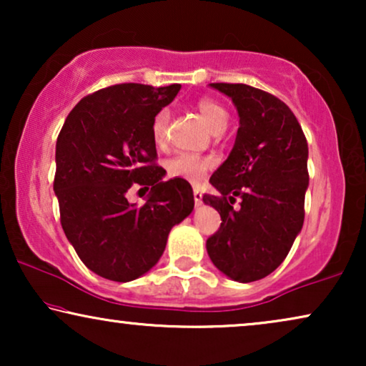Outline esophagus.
<instances>
[{
	"label": "esophagus",
	"instance_id": "obj_1",
	"mask_svg": "<svg viewBox=\"0 0 366 366\" xmlns=\"http://www.w3.org/2000/svg\"><path fill=\"white\" fill-rule=\"evenodd\" d=\"M193 197H194V204H197V207H199V204L203 203L202 192H199V188H194V189H193Z\"/></svg>",
	"mask_w": 366,
	"mask_h": 366
}]
</instances>
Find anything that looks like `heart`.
<instances>
[{
	"label": "heart",
	"mask_w": 366,
	"mask_h": 366,
	"mask_svg": "<svg viewBox=\"0 0 366 366\" xmlns=\"http://www.w3.org/2000/svg\"><path fill=\"white\" fill-rule=\"evenodd\" d=\"M194 109L202 114V118L207 122L209 129L214 134L222 133L229 122L228 109L223 107L217 99L203 97L197 99L194 103ZM169 123V112L168 109H162L153 119V139L157 144H163L167 139ZM212 167V159L198 157V154H178V157L172 158L167 164L169 177H177L188 179V182H199L204 174H207L208 168Z\"/></svg>",
	"instance_id": "heart-1"
}]
</instances>
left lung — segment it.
I'll use <instances>...</instances> for the list:
<instances>
[{"instance_id":"8db88e82","label":"left lung","mask_w":366,"mask_h":366,"mask_svg":"<svg viewBox=\"0 0 366 366\" xmlns=\"http://www.w3.org/2000/svg\"><path fill=\"white\" fill-rule=\"evenodd\" d=\"M209 86L232 98L239 128L232 153L209 178L218 194L203 197L222 217L207 252L234 282H257L282 264L302 232L308 143L292 109L273 94L242 83Z\"/></svg>"}]
</instances>
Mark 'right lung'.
Returning <instances> with one entry per match:
<instances>
[{
    "mask_svg": "<svg viewBox=\"0 0 366 366\" xmlns=\"http://www.w3.org/2000/svg\"><path fill=\"white\" fill-rule=\"evenodd\" d=\"M182 84L123 83L88 94L66 117L56 142L53 189L61 227L86 267L112 282H132L162 258L174 224L193 212L187 179L163 182L154 164L153 119ZM133 182L147 203L126 199Z\"/></svg>",
    "mask_w": 366,
    "mask_h": 366,
    "instance_id": "1",
    "label": "right lung"
}]
</instances>
